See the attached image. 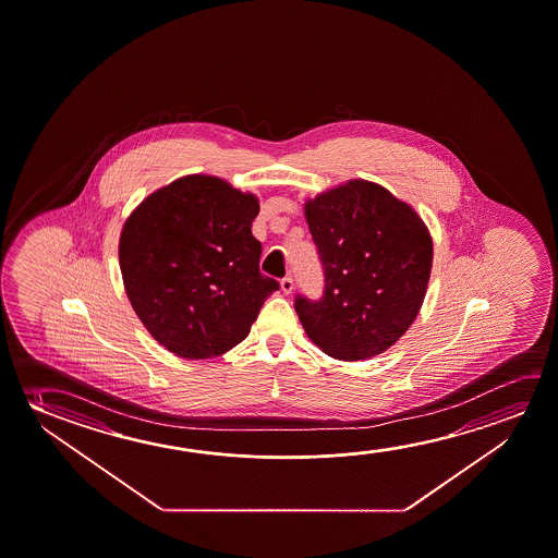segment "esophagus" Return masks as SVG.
<instances>
[{"label": "esophagus", "mask_w": 558, "mask_h": 558, "mask_svg": "<svg viewBox=\"0 0 558 558\" xmlns=\"http://www.w3.org/2000/svg\"><path fill=\"white\" fill-rule=\"evenodd\" d=\"M280 288H282V292L286 295H290L293 292V280L288 276V278H283L282 282H280Z\"/></svg>", "instance_id": "esophagus-1"}]
</instances>
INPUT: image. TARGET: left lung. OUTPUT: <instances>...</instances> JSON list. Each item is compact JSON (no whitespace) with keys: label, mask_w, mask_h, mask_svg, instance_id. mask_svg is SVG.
Returning <instances> with one entry per match:
<instances>
[{"label":"left lung","mask_w":558,"mask_h":558,"mask_svg":"<svg viewBox=\"0 0 558 558\" xmlns=\"http://www.w3.org/2000/svg\"><path fill=\"white\" fill-rule=\"evenodd\" d=\"M325 266L318 303L298 298L305 335L335 360L386 352L420 315L433 238L417 210L375 181L350 180L303 205Z\"/></svg>","instance_id":"obj_1"}]
</instances>
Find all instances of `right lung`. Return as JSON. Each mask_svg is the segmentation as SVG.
<instances>
[{
  "instance_id": "right-lung-1",
  "label": "right lung",
  "mask_w": 558,
  "mask_h": 558,
  "mask_svg": "<svg viewBox=\"0 0 558 558\" xmlns=\"http://www.w3.org/2000/svg\"><path fill=\"white\" fill-rule=\"evenodd\" d=\"M258 197L191 173L156 189L120 233L123 288L138 320L168 352L208 360L247 338L278 282L258 272L251 226Z\"/></svg>"
}]
</instances>
